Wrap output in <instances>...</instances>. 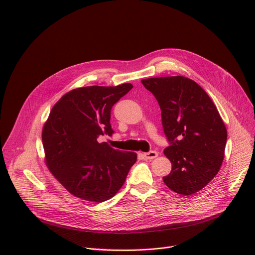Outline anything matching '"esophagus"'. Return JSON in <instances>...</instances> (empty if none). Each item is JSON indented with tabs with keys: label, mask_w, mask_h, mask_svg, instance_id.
<instances>
[{
	"label": "esophagus",
	"mask_w": 255,
	"mask_h": 255,
	"mask_svg": "<svg viewBox=\"0 0 255 255\" xmlns=\"http://www.w3.org/2000/svg\"><path fill=\"white\" fill-rule=\"evenodd\" d=\"M157 155H158V153L156 151H153V150L144 153L145 159H154L155 157H157Z\"/></svg>",
	"instance_id": "1"
}]
</instances>
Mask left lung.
I'll use <instances>...</instances> for the list:
<instances>
[{
    "label": "left lung",
    "mask_w": 255,
    "mask_h": 255,
    "mask_svg": "<svg viewBox=\"0 0 255 255\" xmlns=\"http://www.w3.org/2000/svg\"><path fill=\"white\" fill-rule=\"evenodd\" d=\"M141 83L158 102L169 142L163 152L172 167L163 176L164 184L183 196L201 191L224 159L227 130L216 106L196 82L185 77L150 78Z\"/></svg>",
    "instance_id": "left-lung-1"
}]
</instances>
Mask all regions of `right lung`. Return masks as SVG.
Returning <instances> with one entry per match:
<instances>
[{
	"label": "right lung",
	"instance_id": "obj_1",
	"mask_svg": "<svg viewBox=\"0 0 255 255\" xmlns=\"http://www.w3.org/2000/svg\"><path fill=\"white\" fill-rule=\"evenodd\" d=\"M133 86H91L65 94L52 108L42 131L48 169L71 194L102 203L122 188L134 152L99 143L101 135L112 136L111 110Z\"/></svg>",
	"mask_w": 255,
	"mask_h": 255
}]
</instances>
